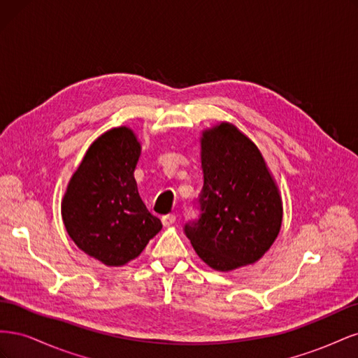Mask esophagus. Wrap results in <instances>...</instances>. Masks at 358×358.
Returning <instances> with one entry per match:
<instances>
[{"label": "esophagus", "mask_w": 358, "mask_h": 358, "mask_svg": "<svg viewBox=\"0 0 358 358\" xmlns=\"http://www.w3.org/2000/svg\"><path fill=\"white\" fill-rule=\"evenodd\" d=\"M161 222H162V225H164V227H170L171 224L176 222V216L171 215V213L164 215V216H162V218H161Z\"/></svg>", "instance_id": "34e87169"}]
</instances>
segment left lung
<instances>
[{"instance_id": "left-lung-1", "label": "left lung", "mask_w": 358, "mask_h": 358, "mask_svg": "<svg viewBox=\"0 0 358 358\" xmlns=\"http://www.w3.org/2000/svg\"><path fill=\"white\" fill-rule=\"evenodd\" d=\"M200 220L185 234L203 262L218 272L254 264L273 245L282 199L263 154L230 122L201 131Z\"/></svg>"}]
</instances>
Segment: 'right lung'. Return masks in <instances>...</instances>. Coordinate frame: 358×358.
Wrapping results in <instances>:
<instances>
[{"label": "right lung", "mask_w": 358, "mask_h": 358, "mask_svg": "<svg viewBox=\"0 0 358 358\" xmlns=\"http://www.w3.org/2000/svg\"><path fill=\"white\" fill-rule=\"evenodd\" d=\"M142 146L129 127H116L88 148L61 203L71 241L110 267L137 258L162 229L138 196L134 170Z\"/></svg>", "instance_id": "right-lung-1"}]
</instances>
